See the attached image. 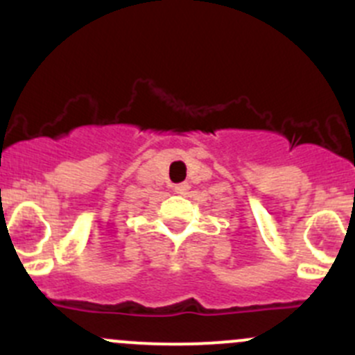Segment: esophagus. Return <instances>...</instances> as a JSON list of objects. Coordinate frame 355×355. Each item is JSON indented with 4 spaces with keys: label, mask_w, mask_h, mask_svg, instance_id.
I'll return each instance as SVG.
<instances>
[{
    "label": "esophagus",
    "mask_w": 355,
    "mask_h": 355,
    "mask_svg": "<svg viewBox=\"0 0 355 355\" xmlns=\"http://www.w3.org/2000/svg\"><path fill=\"white\" fill-rule=\"evenodd\" d=\"M173 191L177 192V194H185V192L189 191V184H177V185H173Z\"/></svg>",
    "instance_id": "34e87169"
}]
</instances>
